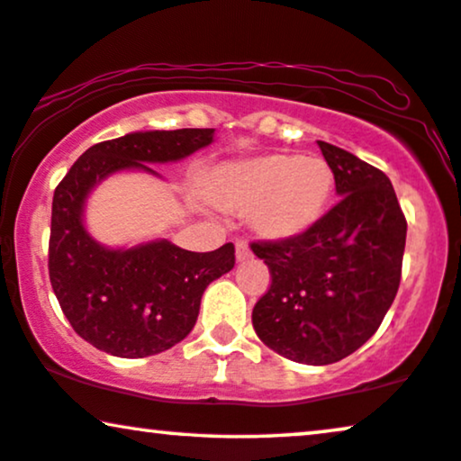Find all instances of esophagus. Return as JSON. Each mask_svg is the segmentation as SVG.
Wrapping results in <instances>:
<instances>
[{
	"mask_svg": "<svg viewBox=\"0 0 461 461\" xmlns=\"http://www.w3.org/2000/svg\"><path fill=\"white\" fill-rule=\"evenodd\" d=\"M250 257H253V253H250L249 242H247V240H238V242H236V259L242 263V261L250 259Z\"/></svg>",
	"mask_w": 461,
	"mask_h": 461,
	"instance_id": "34e87169",
	"label": "esophagus"
}]
</instances>
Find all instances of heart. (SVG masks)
<instances>
[{"instance_id":"b5f03b06","label":"heart","mask_w":461,"mask_h":461,"mask_svg":"<svg viewBox=\"0 0 461 461\" xmlns=\"http://www.w3.org/2000/svg\"><path fill=\"white\" fill-rule=\"evenodd\" d=\"M335 192V173L321 156L272 153L221 168L212 195L221 206L250 212L255 231L286 242L321 223Z\"/></svg>"}]
</instances>
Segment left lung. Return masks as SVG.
Masks as SVG:
<instances>
[{"label":"left lung","mask_w":461,"mask_h":461,"mask_svg":"<svg viewBox=\"0 0 461 461\" xmlns=\"http://www.w3.org/2000/svg\"><path fill=\"white\" fill-rule=\"evenodd\" d=\"M339 202L308 234L253 242L272 285L253 327L274 352L303 365H333L373 337L401 285L407 219L382 170L318 140Z\"/></svg>","instance_id":"8db88e82"}]
</instances>
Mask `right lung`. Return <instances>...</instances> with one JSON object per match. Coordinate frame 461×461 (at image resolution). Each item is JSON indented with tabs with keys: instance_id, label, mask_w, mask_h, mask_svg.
I'll return each mask as SVG.
<instances>
[{
	"instance_id": "add662e5",
	"label": "right lung",
	"mask_w": 461,
	"mask_h": 461,
	"mask_svg": "<svg viewBox=\"0 0 461 461\" xmlns=\"http://www.w3.org/2000/svg\"><path fill=\"white\" fill-rule=\"evenodd\" d=\"M214 128L131 132L86 149L54 189L48 272L76 333L101 352L145 358L170 349L198 321L212 280L236 263L234 244L192 253L168 240L107 249L84 227L86 198L120 170L176 162L211 145Z\"/></svg>"
}]
</instances>
